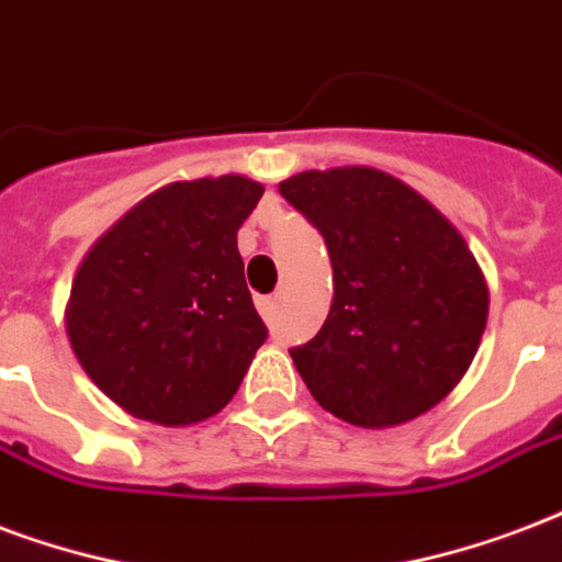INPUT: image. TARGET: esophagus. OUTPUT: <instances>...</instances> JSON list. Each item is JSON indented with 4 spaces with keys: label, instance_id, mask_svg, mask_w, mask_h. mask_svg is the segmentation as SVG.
I'll list each match as a JSON object with an SVG mask.
<instances>
[{
    "label": "esophagus",
    "instance_id": "1",
    "mask_svg": "<svg viewBox=\"0 0 562 562\" xmlns=\"http://www.w3.org/2000/svg\"><path fill=\"white\" fill-rule=\"evenodd\" d=\"M256 310L262 312L265 321H277V310H280V300H277V297H259V300H256Z\"/></svg>",
    "mask_w": 562,
    "mask_h": 562
}]
</instances>
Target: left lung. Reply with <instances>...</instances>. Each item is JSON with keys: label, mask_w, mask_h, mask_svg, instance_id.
<instances>
[{"label": "left lung", "mask_w": 562, "mask_h": 562, "mask_svg": "<svg viewBox=\"0 0 562 562\" xmlns=\"http://www.w3.org/2000/svg\"><path fill=\"white\" fill-rule=\"evenodd\" d=\"M280 194L324 235L333 265L324 327L289 350L312 397L371 430L434 409L469 371L490 315L465 238L374 167L306 170Z\"/></svg>", "instance_id": "left-lung-1"}]
</instances>
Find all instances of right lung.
Masks as SVG:
<instances>
[{"mask_svg":"<svg viewBox=\"0 0 562 562\" xmlns=\"http://www.w3.org/2000/svg\"><path fill=\"white\" fill-rule=\"evenodd\" d=\"M262 194L235 173L158 188L79 265L70 348L128 415L194 424L238 392L268 338L238 252V229Z\"/></svg>","mask_w":562,"mask_h":562,"instance_id":"add662e5","label":"right lung"}]
</instances>
